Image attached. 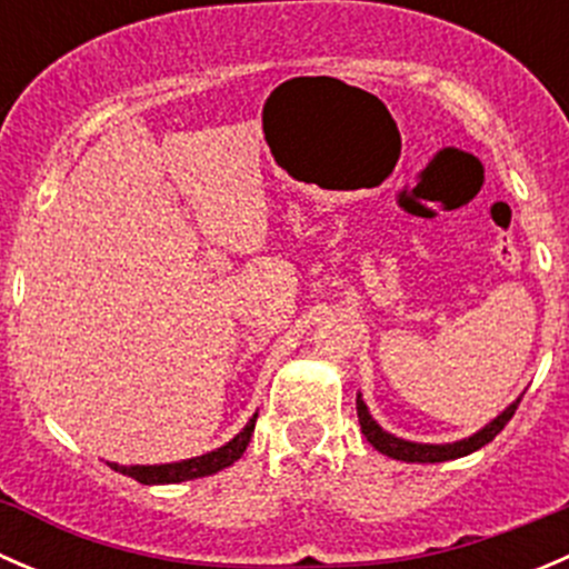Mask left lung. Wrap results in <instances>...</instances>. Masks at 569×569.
<instances>
[{
  "label": "left lung",
  "instance_id": "left-lung-1",
  "mask_svg": "<svg viewBox=\"0 0 569 569\" xmlns=\"http://www.w3.org/2000/svg\"><path fill=\"white\" fill-rule=\"evenodd\" d=\"M518 405H520V399L515 401V405H509L507 410L496 418V421H490L485 429H479L473 438L457 440V443H446V446L410 443V440H401V438H393V435L382 432L380 423L369 416V407L363 405V399H358V421H360V429H363L366 440H369V443L375 446L380 455L393 457V460H401V462H446V460H457V457L470 455V451H476V449H481V446L490 443V440L496 438L503 427H507L509 418H512L515 410H518Z\"/></svg>",
  "mask_w": 569,
  "mask_h": 569
}]
</instances>
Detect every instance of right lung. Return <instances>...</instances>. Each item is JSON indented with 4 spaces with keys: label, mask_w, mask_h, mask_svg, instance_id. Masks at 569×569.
<instances>
[{
    "label": "right lung",
    "mask_w": 569,
    "mask_h": 569,
    "mask_svg": "<svg viewBox=\"0 0 569 569\" xmlns=\"http://www.w3.org/2000/svg\"><path fill=\"white\" fill-rule=\"evenodd\" d=\"M256 418H250L248 427L226 443L222 449L209 451L203 457H192V460H183V462H170V465H118V462H109V468L118 470V473L131 476L137 479L140 485H176V481H187V479H200V476H211L217 470L228 468L244 455L248 449L250 438H252V429H256Z\"/></svg>",
    "instance_id": "1"
}]
</instances>
